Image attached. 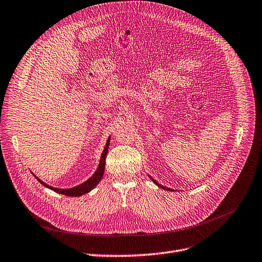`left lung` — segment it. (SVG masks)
Here are the masks:
<instances>
[{"instance_id": "8db88e82", "label": "left lung", "mask_w": 262, "mask_h": 262, "mask_svg": "<svg viewBox=\"0 0 262 262\" xmlns=\"http://www.w3.org/2000/svg\"><path fill=\"white\" fill-rule=\"evenodd\" d=\"M150 179H151V181L157 185V186H158V187H160V188H162V189H164V190H170V191H172V189H170V188H167V187H164V186H162V185H160V184H158V183H157L156 181H154L152 180V177H150Z\"/></svg>"}]
</instances>
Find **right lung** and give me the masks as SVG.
<instances>
[{"label": "right lung", "instance_id": "1", "mask_svg": "<svg viewBox=\"0 0 262 262\" xmlns=\"http://www.w3.org/2000/svg\"><path fill=\"white\" fill-rule=\"evenodd\" d=\"M110 140L111 138H108L107 142H106V145L105 147H104V150L102 152V156H101V159H100V163H99V166L97 171L95 172V174H93L89 180H87L86 182H83L82 184L76 186V187H73V188H70V189H60V188H55V187H51L49 185H47L46 183H44L43 181H40L38 177L33 174V176L35 177V179L47 188H49V189L54 190L55 192H58V193H61V194H64V195H69V196H79V195H82L85 193H88L89 191H91L93 188H95L99 183L100 181L102 180L103 177V174H104V170H105V160H106V155H107V151H108V146H110Z\"/></svg>", "mask_w": 262, "mask_h": 262}]
</instances>
